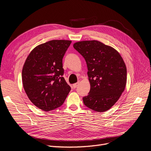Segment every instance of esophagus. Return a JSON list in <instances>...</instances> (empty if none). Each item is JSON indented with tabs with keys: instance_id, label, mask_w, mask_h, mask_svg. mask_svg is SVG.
<instances>
[{
	"instance_id": "1",
	"label": "esophagus",
	"mask_w": 151,
	"mask_h": 151,
	"mask_svg": "<svg viewBox=\"0 0 151 151\" xmlns=\"http://www.w3.org/2000/svg\"><path fill=\"white\" fill-rule=\"evenodd\" d=\"M78 84H79V83H76L73 84V88H76V87L78 86Z\"/></svg>"
}]
</instances>
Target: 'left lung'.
I'll use <instances>...</instances> for the list:
<instances>
[{
    "label": "left lung",
    "mask_w": 151,
    "mask_h": 151,
    "mask_svg": "<svg viewBox=\"0 0 151 151\" xmlns=\"http://www.w3.org/2000/svg\"><path fill=\"white\" fill-rule=\"evenodd\" d=\"M74 48L84 58L91 84L84 104L97 112L111 108L120 98L127 83V68L120 54L97 40L76 42Z\"/></svg>",
    "instance_id": "8db88e82"
}]
</instances>
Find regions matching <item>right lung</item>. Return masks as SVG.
I'll return each mask as SVG.
<instances>
[{"instance_id":"1","label":"right lung","mask_w":151,"mask_h":151,"mask_svg":"<svg viewBox=\"0 0 151 151\" xmlns=\"http://www.w3.org/2000/svg\"><path fill=\"white\" fill-rule=\"evenodd\" d=\"M71 43L53 40L39 45L32 50L24 64V89L32 103L45 111L60 106L71 90L62 76V59Z\"/></svg>"}]
</instances>
